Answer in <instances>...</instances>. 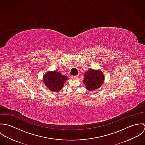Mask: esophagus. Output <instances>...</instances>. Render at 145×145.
Returning a JSON list of instances; mask_svg holds the SVG:
<instances>
[{
  "instance_id": "esophagus-1",
  "label": "esophagus",
  "mask_w": 145,
  "mask_h": 145,
  "mask_svg": "<svg viewBox=\"0 0 145 145\" xmlns=\"http://www.w3.org/2000/svg\"><path fill=\"white\" fill-rule=\"evenodd\" d=\"M71 78L72 79H76L78 78V76H71Z\"/></svg>"
}]
</instances>
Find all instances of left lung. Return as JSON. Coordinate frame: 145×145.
Returning a JSON list of instances; mask_svg holds the SVG:
<instances>
[{
  "label": "left lung",
  "mask_w": 145,
  "mask_h": 145,
  "mask_svg": "<svg viewBox=\"0 0 145 145\" xmlns=\"http://www.w3.org/2000/svg\"><path fill=\"white\" fill-rule=\"evenodd\" d=\"M83 83L89 91H94L99 88L104 82V75L101 70L89 69L85 72Z\"/></svg>",
  "instance_id": "8db88e82"
}]
</instances>
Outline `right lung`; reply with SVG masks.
I'll return each instance as SVG.
<instances>
[{
  "label": "right lung",
  "instance_id": "add662e5",
  "mask_svg": "<svg viewBox=\"0 0 145 145\" xmlns=\"http://www.w3.org/2000/svg\"><path fill=\"white\" fill-rule=\"evenodd\" d=\"M67 79L66 76L63 75L61 72L56 70L47 71L43 77L44 85L50 91L53 92L60 91Z\"/></svg>",
  "mask_w": 145,
  "mask_h": 145
}]
</instances>
